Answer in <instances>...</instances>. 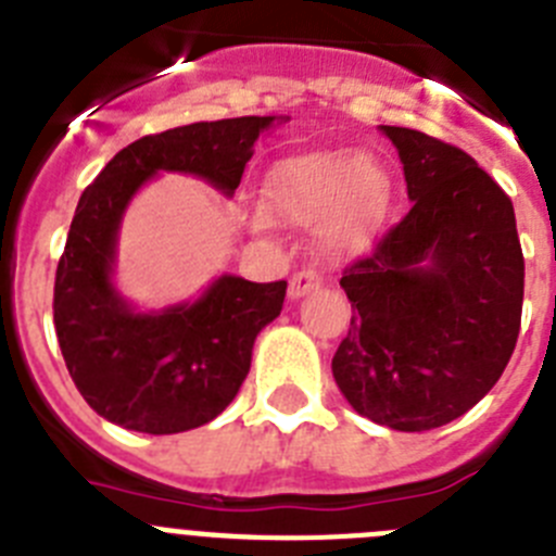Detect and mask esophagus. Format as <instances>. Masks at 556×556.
Masks as SVG:
<instances>
[{"label":"esophagus","mask_w":556,"mask_h":556,"mask_svg":"<svg viewBox=\"0 0 556 556\" xmlns=\"http://www.w3.org/2000/svg\"><path fill=\"white\" fill-rule=\"evenodd\" d=\"M323 278L314 269H301V273H294L292 278H289V298L292 301H298V298H303V294L314 292V289L320 287Z\"/></svg>","instance_id":"obj_1"}]
</instances>
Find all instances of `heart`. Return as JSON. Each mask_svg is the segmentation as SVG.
I'll use <instances>...</instances> for the list:
<instances>
[{"label":"heart","instance_id":"obj_1","mask_svg":"<svg viewBox=\"0 0 556 556\" xmlns=\"http://www.w3.org/2000/svg\"><path fill=\"white\" fill-rule=\"evenodd\" d=\"M262 203L269 217L281 223H320V248L331 255H348L370 242L384 217L387 180L356 152H303L267 172Z\"/></svg>","mask_w":556,"mask_h":556}]
</instances>
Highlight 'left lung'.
<instances>
[{"instance_id":"8db88e82","label":"left lung","mask_w":556,"mask_h":556,"mask_svg":"<svg viewBox=\"0 0 556 556\" xmlns=\"http://www.w3.org/2000/svg\"><path fill=\"white\" fill-rule=\"evenodd\" d=\"M381 130L412 208L342 273L356 312L331 370L358 415L429 431L479 404L507 367L523 253L513 200L468 152L409 127Z\"/></svg>"}]
</instances>
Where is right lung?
<instances>
[{
    "mask_svg": "<svg viewBox=\"0 0 556 556\" xmlns=\"http://www.w3.org/2000/svg\"><path fill=\"white\" fill-rule=\"evenodd\" d=\"M275 116L194 122L119 150L83 191L55 273V333L68 376L111 424L178 434L208 424L250 370L253 342L283 308L287 281L223 275L194 303L136 314L111 283L122 214L155 172H191L225 194Z\"/></svg>",
    "mask_w": 556,
    "mask_h": 556,
    "instance_id": "1",
    "label": "right lung"
}]
</instances>
